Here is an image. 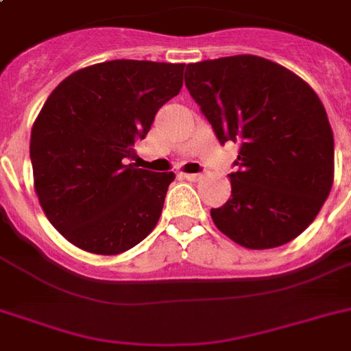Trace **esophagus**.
<instances>
[{"instance_id":"34e87169","label":"esophagus","mask_w":351,"mask_h":351,"mask_svg":"<svg viewBox=\"0 0 351 351\" xmlns=\"http://www.w3.org/2000/svg\"><path fill=\"white\" fill-rule=\"evenodd\" d=\"M182 178H186L189 182H198L202 178V175H197V173H182Z\"/></svg>"}]
</instances>
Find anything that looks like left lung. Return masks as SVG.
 I'll return each instance as SVG.
<instances>
[{
  "mask_svg": "<svg viewBox=\"0 0 351 351\" xmlns=\"http://www.w3.org/2000/svg\"><path fill=\"white\" fill-rule=\"evenodd\" d=\"M186 87L220 143H239L231 198L211 209L222 233L247 250L297 239L333 186V132L317 93L289 69L253 54L186 67Z\"/></svg>",
  "mask_w": 351,
  "mask_h": 351,
  "instance_id": "8db88e82",
  "label": "left lung"
}]
</instances>
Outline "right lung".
<instances>
[{
    "mask_svg": "<svg viewBox=\"0 0 351 351\" xmlns=\"http://www.w3.org/2000/svg\"><path fill=\"white\" fill-rule=\"evenodd\" d=\"M186 63L112 60L80 69L41 107L30 132L34 191L76 247L118 255L158 224L175 173L136 169L134 142L180 93Z\"/></svg>",
    "mask_w": 351,
    "mask_h": 351,
    "instance_id": "obj_1",
    "label": "right lung"
}]
</instances>
